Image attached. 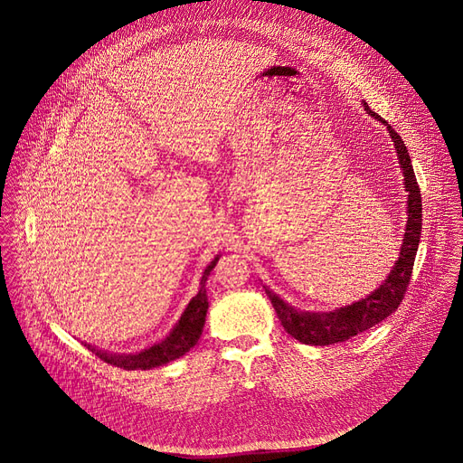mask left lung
<instances>
[{
    "instance_id": "obj_1",
    "label": "left lung",
    "mask_w": 463,
    "mask_h": 463,
    "mask_svg": "<svg viewBox=\"0 0 463 463\" xmlns=\"http://www.w3.org/2000/svg\"><path fill=\"white\" fill-rule=\"evenodd\" d=\"M365 110L369 116L383 123L389 130V136L394 143L400 168L403 170V183H405V192L407 195V224H405V233H403V242L400 248V257L394 262L391 273L383 280V284L374 289L371 295L365 298L344 306L335 311L327 313H309V311H297L289 304H286L279 295H275L271 289L266 288V295L269 297L279 320L282 322L284 329L297 338L302 344H311V345H329L336 342H344L374 324L382 322L387 318L391 313H394L407 291L412 266H414V257L421 235V195L420 188L414 177V170L411 165L409 152L402 141V137L391 128V125L385 123L378 114H374L367 103H364Z\"/></svg>"
}]
</instances>
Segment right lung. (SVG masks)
Wrapping results in <instances>:
<instances>
[{"instance_id": "add662e5", "label": "right lung", "mask_w": 463, "mask_h": 463, "mask_svg": "<svg viewBox=\"0 0 463 463\" xmlns=\"http://www.w3.org/2000/svg\"><path fill=\"white\" fill-rule=\"evenodd\" d=\"M217 260H219V255L206 266L201 279L199 293L190 300L181 320L175 324V327L165 340L136 354H112V353H101V351H98L96 354H99V358H103L107 364H112L123 369H152L186 354L197 344L206 322V311H208L206 280L210 271L215 268Z\"/></svg>"}]
</instances>
